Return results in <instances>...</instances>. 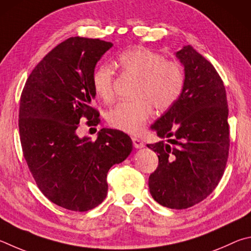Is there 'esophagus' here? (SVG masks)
I'll use <instances>...</instances> for the list:
<instances>
[{"instance_id": "34e87169", "label": "esophagus", "mask_w": 251, "mask_h": 251, "mask_svg": "<svg viewBox=\"0 0 251 251\" xmlns=\"http://www.w3.org/2000/svg\"><path fill=\"white\" fill-rule=\"evenodd\" d=\"M132 143H133V147L135 149H141L144 147V143L141 141V140L138 139V138H132Z\"/></svg>"}]
</instances>
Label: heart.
Here are the masks:
<instances>
[{
    "mask_svg": "<svg viewBox=\"0 0 251 251\" xmlns=\"http://www.w3.org/2000/svg\"><path fill=\"white\" fill-rule=\"evenodd\" d=\"M116 64L122 73L140 78V82L134 91L137 99L118 103L109 111L108 122L114 129L138 134L152 114V104L163 111L176 102L183 92L185 77L176 61L166 60L159 52L142 47L121 51ZM114 75V69L105 64L97 66L92 73V88L100 99H113Z\"/></svg>",
    "mask_w": 251,
    "mask_h": 251,
    "instance_id": "heart-1",
    "label": "heart"
}]
</instances>
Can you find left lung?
<instances>
[{"mask_svg":"<svg viewBox=\"0 0 251 251\" xmlns=\"http://www.w3.org/2000/svg\"><path fill=\"white\" fill-rule=\"evenodd\" d=\"M175 55L184 66L185 85L176 102L151 126L168 143L148 144L159 157L149 188L160 205L185 209L218 185L230 140L226 90L216 69L191 45Z\"/></svg>","mask_w":251,"mask_h":251,"instance_id":"left-lung-1","label":"left lung"}]
</instances>
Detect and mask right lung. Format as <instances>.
<instances>
[{
    "label": "right lung",
    "mask_w": 251,
    "mask_h": 251,
    "mask_svg": "<svg viewBox=\"0 0 251 251\" xmlns=\"http://www.w3.org/2000/svg\"><path fill=\"white\" fill-rule=\"evenodd\" d=\"M112 43L70 37L30 73L21 95L19 129L23 154L41 192L60 207L87 212L108 193L107 174L132 151L128 134L101 129L96 141L79 138L81 119L97 126L91 77Z\"/></svg>",
    "instance_id": "right-lung-1"
}]
</instances>
